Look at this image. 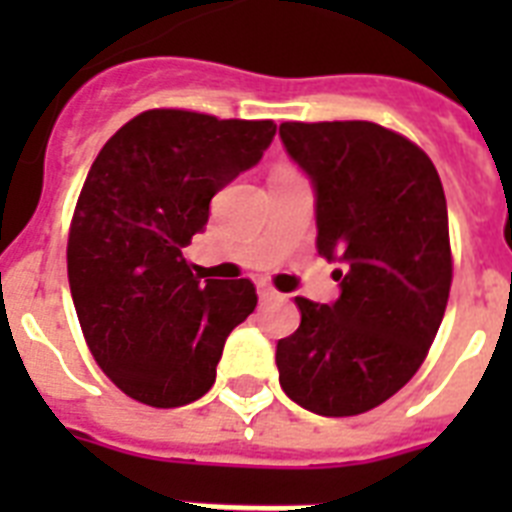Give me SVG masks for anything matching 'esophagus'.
Returning <instances> with one entry per match:
<instances>
[{
	"label": "esophagus",
	"mask_w": 512,
	"mask_h": 512,
	"mask_svg": "<svg viewBox=\"0 0 512 512\" xmlns=\"http://www.w3.org/2000/svg\"><path fill=\"white\" fill-rule=\"evenodd\" d=\"M257 295H260V300H279V292L271 287V284H265V281H260L257 284Z\"/></svg>",
	"instance_id": "esophagus-1"
}]
</instances>
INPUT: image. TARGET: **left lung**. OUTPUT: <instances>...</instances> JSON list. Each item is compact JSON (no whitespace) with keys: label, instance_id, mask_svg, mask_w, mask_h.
I'll return each instance as SVG.
<instances>
[{"label":"left lung","instance_id":"left-lung-1","mask_svg":"<svg viewBox=\"0 0 512 512\" xmlns=\"http://www.w3.org/2000/svg\"><path fill=\"white\" fill-rule=\"evenodd\" d=\"M281 143L316 191V247L340 263L332 305L295 297L279 382L321 417L364 414L412 380L452 287L449 217L428 154L374 122H284Z\"/></svg>","mask_w":512,"mask_h":512}]
</instances>
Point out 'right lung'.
Masks as SVG:
<instances>
[{
	"instance_id": "right-lung-1",
	"label": "right lung",
	"mask_w": 512,
	"mask_h": 512,
	"mask_svg": "<svg viewBox=\"0 0 512 512\" xmlns=\"http://www.w3.org/2000/svg\"><path fill=\"white\" fill-rule=\"evenodd\" d=\"M273 122L154 108L92 162L68 233V284L84 340L116 388L156 409L212 388L233 329L255 311L249 279L201 284L183 247L209 201L255 167Z\"/></svg>"
}]
</instances>
